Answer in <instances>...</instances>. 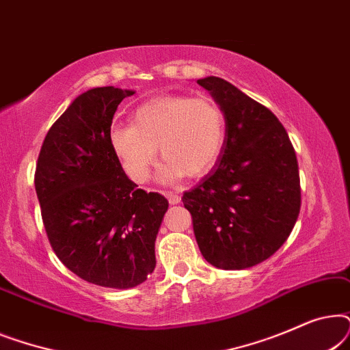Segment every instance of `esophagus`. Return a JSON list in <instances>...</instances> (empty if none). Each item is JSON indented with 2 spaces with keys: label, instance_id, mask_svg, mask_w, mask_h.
Here are the masks:
<instances>
[{
  "label": "esophagus",
  "instance_id": "obj_1",
  "mask_svg": "<svg viewBox=\"0 0 350 350\" xmlns=\"http://www.w3.org/2000/svg\"><path fill=\"white\" fill-rule=\"evenodd\" d=\"M165 198L169 199V202L172 204V205H175V204H178L180 202V196L176 194V193H174V191H165Z\"/></svg>",
  "mask_w": 350,
  "mask_h": 350
}]
</instances>
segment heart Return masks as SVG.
Here are the masks:
<instances>
[{"mask_svg": "<svg viewBox=\"0 0 350 350\" xmlns=\"http://www.w3.org/2000/svg\"><path fill=\"white\" fill-rule=\"evenodd\" d=\"M226 142V116L212 97L167 95L140 105L131 124L113 127L109 145L126 175L135 183L150 178L156 150L167 181L200 176L212 169Z\"/></svg>", "mask_w": 350, "mask_h": 350, "instance_id": "obj_1", "label": "heart"}]
</instances>
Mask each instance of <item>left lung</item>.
<instances>
[{
	"label": "left lung",
	"mask_w": 350,
	"mask_h": 350,
	"mask_svg": "<svg viewBox=\"0 0 350 350\" xmlns=\"http://www.w3.org/2000/svg\"><path fill=\"white\" fill-rule=\"evenodd\" d=\"M224 116L213 170L183 194L199 250L219 269H247L274 255L301 208L298 161L275 114L217 76L198 79Z\"/></svg>",
	"instance_id": "8db88e82"
}]
</instances>
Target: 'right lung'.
Instances as JSON below:
<instances>
[{"label":"right lung","instance_id":"1","mask_svg":"<svg viewBox=\"0 0 350 350\" xmlns=\"http://www.w3.org/2000/svg\"><path fill=\"white\" fill-rule=\"evenodd\" d=\"M132 90L81 94L52 124L35 188L52 250L90 284L132 288L154 271V242L169 200L138 189L109 145L118 105Z\"/></svg>","mask_w":350,"mask_h":350}]
</instances>
